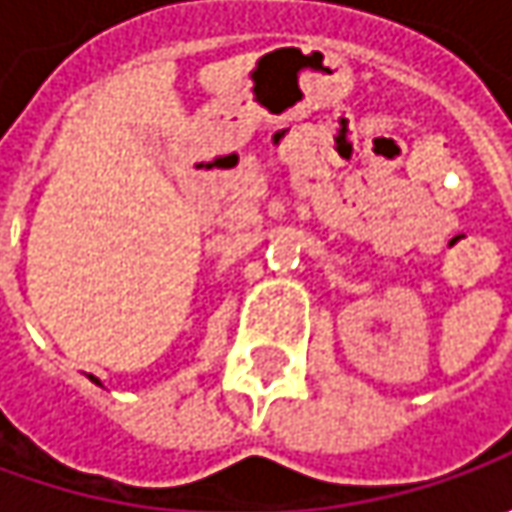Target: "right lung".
<instances>
[{
	"instance_id": "1",
	"label": "right lung",
	"mask_w": 512,
	"mask_h": 512,
	"mask_svg": "<svg viewBox=\"0 0 512 512\" xmlns=\"http://www.w3.org/2000/svg\"><path fill=\"white\" fill-rule=\"evenodd\" d=\"M90 379H93V376H90ZM93 382H96V379H93ZM96 384H99V382H96Z\"/></svg>"
}]
</instances>
